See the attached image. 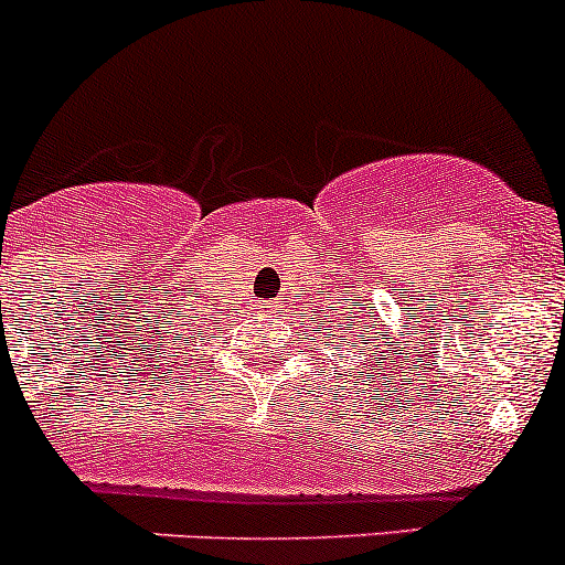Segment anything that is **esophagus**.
Returning a JSON list of instances; mask_svg holds the SVG:
<instances>
[{"mask_svg":"<svg viewBox=\"0 0 565 565\" xmlns=\"http://www.w3.org/2000/svg\"><path fill=\"white\" fill-rule=\"evenodd\" d=\"M267 309H273V306H267Z\"/></svg>","mask_w":565,"mask_h":565,"instance_id":"34e87169","label":"esophagus"}]
</instances>
